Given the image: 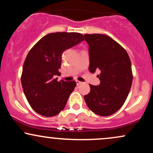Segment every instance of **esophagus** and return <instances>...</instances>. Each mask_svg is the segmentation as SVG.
I'll return each instance as SVG.
<instances>
[{
  "label": "esophagus",
  "instance_id": "esophagus-1",
  "mask_svg": "<svg viewBox=\"0 0 153 153\" xmlns=\"http://www.w3.org/2000/svg\"><path fill=\"white\" fill-rule=\"evenodd\" d=\"M75 82H76V83H77V85H80V84H82V82H80V81H79V80H75Z\"/></svg>",
  "mask_w": 153,
  "mask_h": 153
}]
</instances>
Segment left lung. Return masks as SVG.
I'll return each mask as SVG.
<instances>
[{
    "instance_id": "8db88e82",
    "label": "left lung",
    "mask_w": 153,
    "mask_h": 153,
    "mask_svg": "<svg viewBox=\"0 0 153 153\" xmlns=\"http://www.w3.org/2000/svg\"><path fill=\"white\" fill-rule=\"evenodd\" d=\"M88 45L89 71L100 80L98 85H90L84 96L88 107L101 117L117 112L127 99L132 82L131 65L127 52L119 44L105 34L84 35Z\"/></svg>"
}]
</instances>
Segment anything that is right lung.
I'll return each instance as SVG.
<instances>
[{"label": "right lung", "mask_w": 153, "mask_h": 153, "mask_svg": "<svg viewBox=\"0 0 153 153\" xmlns=\"http://www.w3.org/2000/svg\"><path fill=\"white\" fill-rule=\"evenodd\" d=\"M76 32L50 33L43 36L26 56L22 75L23 90L35 111L44 117L58 114L65 106L76 82L57 81L65 50L83 41Z\"/></svg>", "instance_id": "add662e5"}]
</instances>
